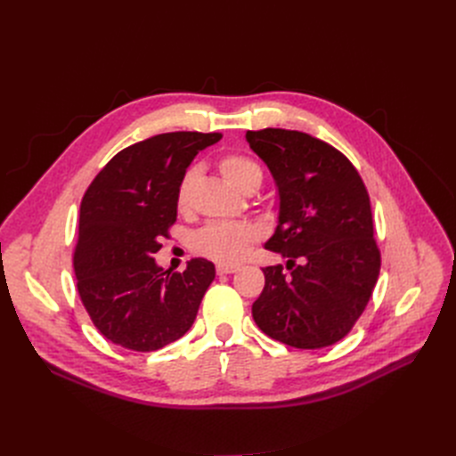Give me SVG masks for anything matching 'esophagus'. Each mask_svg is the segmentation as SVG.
I'll return each instance as SVG.
<instances>
[{
	"label": "esophagus",
	"mask_w": 456,
	"mask_h": 456,
	"mask_svg": "<svg viewBox=\"0 0 456 456\" xmlns=\"http://www.w3.org/2000/svg\"><path fill=\"white\" fill-rule=\"evenodd\" d=\"M240 269V265H232V264H219L216 265V274H232Z\"/></svg>",
	"instance_id": "1"
}]
</instances>
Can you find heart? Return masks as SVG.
Wrapping results in <instances>:
<instances>
[{
    "label": "heart",
    "instance_id": "1",
    "mask_svg": "<svg viewBox=\"0 0 456 456\" xmlns=\"http://www.w3.org/2000/svg\"><path fill=\"white\" fill-rule=\"evenodd\" d=\"M219 170L223 178L232 183L235 189L245 191L254 180L262 182V170L250 159L230 154L219 161ZM197 182V170L189 168L180 180L176 191V208L180 213L189 211L192 185ZM259 232L252 224L241 223H216L202 228L194 237V248L197 252L216 259V262H237L241 259L248 248L256 243Z\"/></svg>",
    "mask_w": 456,
    "mask_h": 456
}]
</instances>
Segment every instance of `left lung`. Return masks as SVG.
I'll return each mask as SVG.
<instances>
[{"label":"left lung","instance_id":"1","mask_svg":"<svg viewBox=\"0 0 456 456\" xmlns=\"http://www.w3.org/2000/svg\"><path fill=\"white\" fill-rule=\"evenodd\" d=\"M247 141L274 178L278 224L265 248L288 259L264 269L252 305L264 334L297 349L345 338L365 310L380 273L370 194L339 150L308 134L265 127Z\"/></svg>","mask_w":456,"mask_h":456}]
</instances>
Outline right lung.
Listing matches in <instances>:
<instances>
[{
  "instance_id": "right-lung-1",
  "label": "right lung",
  "mask_w": 456,
  "mask_h": 456,
  "mask_svg": "<svg viewBox=\"0 0 456 456\" xmlns=\"http://www.w3.org/2000/svg\"><path fill=\"white\" fill-rule=\"evenodd\" d=\"M221 134L172 132L135 142L107 163L79 208L77 291L94 327L115 345L150 353L180 339L215 278L204 257L185 271L151 257L176 223V191L200 150Z\"/></svg>"
}]
</instances>
